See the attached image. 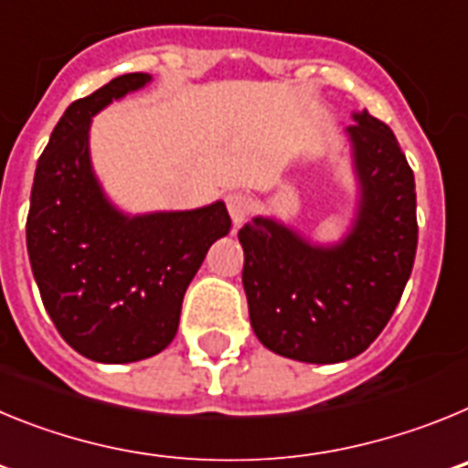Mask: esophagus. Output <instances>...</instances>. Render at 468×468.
I'll return each instance as SVG.
<instances>
[{"label":"esophagus","instance_id":"34e87169","mask_svg":"<svg viewBox=\"0 0 468 468\" xmlns=\"http://www.w3.org/2000/svg\"><path fill=\"white\" fill-rule=\"evenodd\" d=\"M227 208H229L231 222H234V225H241L248 218V213H250V197L243 192L229 194V197H227Z\"/></svg>","mask_w":468,"mask_h":468}]
</instances>
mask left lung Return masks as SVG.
I'll return each mask as SVG.
<instances>
[{
	"mask_svg": "<svg viewBox=\"0 0 468 468\" xmlns=\"http://www.w3.org/2000/svg\"><path fill=\"white\" fill-rule=\"evenodd\" d=\"M346 135L361 197L340 243L316 246L270 218L239 229L250 325L292 361L342 363L366 351L415 264V176L394 131L363 110Z\"/></svg>",
	"mask_w": 468,
	"mask_h": 468,
	"instance_id": "1",
	"label": "left lung"
}]
</instances>
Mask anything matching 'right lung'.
Returning <instances> with one entry per match:
<instances>
[{"instance_id": "add662e5", "label": "right lung", "mask_w": 468, "mask_h": 468, "mask_svg": "<svg viewBox=\"0 0 468 468\" xmlns=\"http://www.w3.org/2000/svg\"><path fill=\"white\" fill-rule=\"evenodd\" d=\"M150 80L122 74L74 101L37 161L30 194L25 231L41 302L60 337L98 363L143 361L171 345L189 281L231 227L222 201L126 215L102 192L90 117Z\"/></svg>"}]
</instances>
